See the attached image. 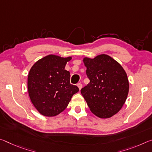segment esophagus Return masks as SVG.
Segmentation results:
<instances>
[{
    "mask_svg": "<svg viewBox=\"0 0 152 152\" xmlns=\"http://www.w3.org/2000/svg\"><path fill=\"white\" fill-rule=\"evenodd\" d=\"M77 86H78V87L79 90H80V89L82 88V87H83V85H82L81 83H78V84H77Z\"/></svg>",
    "mask_w": 152,
    "mask_h": 152,
    "instance_id": "obj_1",
    "label": "esophagus"
}]
</instances>
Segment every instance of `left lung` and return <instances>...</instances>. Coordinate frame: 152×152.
Returning <instances> with one entry per match:
<instances>
[{"mask_svg":"<svg viewBox=\"0 0 152 152\" xmlns=\"http://www.w3.org/2000/svg\"><path fill=\"white\" fill-rule=\"evenodd\" d=\"M86 75L90 80L81 89L91 112L100 118H109L117 114L128 96L129 83L123 67L105 54L95 58L84 57Z\"/></svg>","mask_w":152,"mask_h":152,"instance_id":"1","label":"left lung"}]
</instances>
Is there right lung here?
<instances>
[{
    "instance_id": "1",
    "label": "right lung",
    "mask_w": 152,
    "mask_h": 152,
    "mask_svg": "<svg viewBox=\"0 0 152 152\" xmlns=\"http://www.w3.org/2000/svg\"><path fill=\"white\" fill-rule=\"evenodd\" d=\"M72 57L49 55L31 67L28 77L30 100L38 112L45 116H55L67 107L79 88L71 85L70 73L65 69Z\"/></svg>"
}]
</instances>
